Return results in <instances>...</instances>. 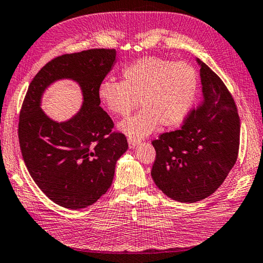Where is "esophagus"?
<instances>
[{
  "instance_id": "obj_1",
  "label": "esophagus",
  "mask_w": 263,
  "mask_h": 263,
  "mask_svg": "<svg viewBox=\"0 0 263 263\" xmlns=\"http://www.w3.org/2000/svg\"><path fill=\"white\" fill-rule=\"evenodd\" d=\"M127 143L130 148H136L139 145V140H137V139H133V138H127Z\"/></svg>"
}]
</instances>
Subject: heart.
<instances>
[{
	"label": "heart",
	"mask_w": 263,
	"mask_h": 263,
	"mask_svg": "<svg viewBox=\"0 0 263 263\" xmlns=\"http://www.w3.org/2000/svg\"><path fill=\"white\" fill-rule=\"evenodd\" d=\"M197 89V74L184 61L145 57L126 66L122 82L102 81L98 98L112 115L125 117L142 107L118 128L133 139H141L156 130L158 124L174 126L186 117Z\"/></svg>",
	"instance_id": "1"
}]
</instances>
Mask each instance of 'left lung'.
<instances>
[{"label":"left lung","instance_id":"8db88e82","mask_svg":"<svg viewBox=\"0 0 263 263\" xmlns=\"http://www.w3.org/2000/svg\"><path fill=\"white\" fill-rule=\"evenodd\" d=\"M199 65L203 99L178 130L159 136L152 177L177 202L195 203L217 190L235 165L240 122L235 101L220 77Z\"/></svg>","mask_w":263,"mask_h":263}]
</instances>
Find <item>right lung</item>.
<instances>
[{
	"mask_svg": "<svg viewBox=\"0 0 263 263\" xmlns=\"http://www.w3.org/2000/svg\"><path fill=\"white\" fill-rule=\"evenodd\" d=\"M115 61V49L57 57L35 75L24 99L18 126L24 162L39 188L63 208L84 209L106 194L117 159L128 148L123 133L111 132L114 123L97 93ZM64 78L80 85L84 104L59 123L42 110L40 100L46 87Z\"/></svg>",
	"mask_w": 263,
	"mask_h": 263,
	"instance_id": "1",
	"label": "right lung"
}]
</instances>
